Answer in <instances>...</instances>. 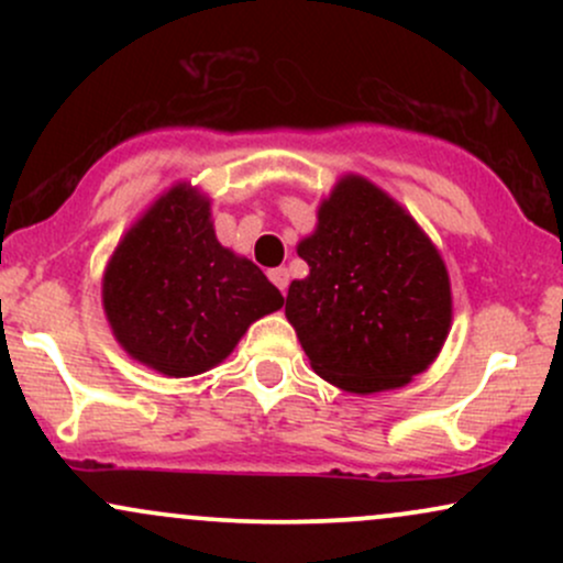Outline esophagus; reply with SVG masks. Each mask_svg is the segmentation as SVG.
I'll return each mask as SVG.
<instances>
[{
	"instance_id": "esophagus-1",
	"label": "esophagus",
	"mask_w": 563,
	"mask_h": 563,
	"mask_svg": "<svg viewBox=\"0 0 563 563\" xmlns=\"http://www.w3.org/2000/svg\"><path fill=\"white\" fill-rule=\"evenodd\" d=\"M269 280H273L275 286L283 290V294H286V288H288V280H290L288 269H286V267H275V269H269Z\"/></svg>"
}]
</instances>
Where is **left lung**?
<instances>
[{
    "label": "left lung",
    "mask_w": 563,
    "mask_h": 563,
    "mask_svg": "<svg viewBox=\"0 0 563 563\" xmlns=\"http://www.w3.org/2000/svg\"><path fill=\"white\" fill-rule=\"evenodd\" d=\"M296 251L309 275L290 283L286 318L320 378L373 394L434 363L452 322L450 275L397 200L346 174Z\"/></svg>",
    "instance_id": "1"
}]
</instances>
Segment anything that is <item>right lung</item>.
Returning <instances> with one entry per match:
<instances>
[{"label":"right lung","mask_w":563,"mask_h":563,"mask_svg":"<svg viewBox=\"0 0 563 563\" xmlns=\"http://www.w3.org/2000/svg\"><path fill=\"white\" fill-rule=\"evenodd\" d=\"M102 307L129 357L187 378L222 363L283 296L254 262L217 241L209 198L179 183L115 245Z\"/></svg>","instance_id":"add662e5"}]
</instances>
